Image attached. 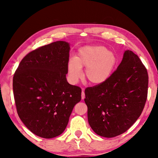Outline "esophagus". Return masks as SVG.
Returning a JSON list of instances; mask_svg holds the SVG:
<instances>
[{
	"label": "esophagus",
	"mask_w": 158,
	"mask_h": 158,
	"mask_svg": "<svg viewBox=\"0 0 158 158\" xmlns=\"http://www.w3.org/2000/svg\"><path fill=\"white\" fill-rule=\"evenodd\" d=\"M85 98V93L84 91V89H82V92H81V99L82 100H84Z\"/></svg>",
	"instance_id": "34e87169"
}]
</instances>
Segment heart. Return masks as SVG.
<instances>
[{
    "mask_svg": "<svg viewBox=\"0 0 158 158\" xmlns=\"http://www.w3.org/2000/svg\"><path fill=\"white\" fill-rule=\"evenodd\" d=\"M115 53L103 46H88L80 49L74 59L69 60L68 74L69 81L77 84L85 68L84 77L93 85H100L110 78L116 68Z\"/></svg>",
    "mask_w": 158,
    "mask_h": 158,
    "instance_id": "b5f03b06",
    "label": "heart"
}]
</instances>
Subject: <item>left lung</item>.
<instances>
[{
	"label": "left lung",
	"mask_w": 158,
	"mask_h": 158,
	"mask_svg": "<svg viewBox=\"0 0 158 158\" xmlns=\"http://www.w3.org/2000/svg\"><path fill=\"white\" fill-rule=\"evenodd\" d=\"M148 85L146 67L137 55L125 51L107 81L85 89L88 121L93 130L107 138L126 132L142 113Z\"/></svg>",
	"instance_id": "1"
}]
</instances>
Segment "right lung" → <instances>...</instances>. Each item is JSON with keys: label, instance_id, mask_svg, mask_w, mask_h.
I'll use <instances>...</instances> for the list:
<instances>
[{"label": "right lung", "instance_id": "right-lung-1", "mask_svg": "<svg viewBox=\"0 0 158 158\" xmlns=\"http://www.w3.org/2000/svg\"><path fill=\"white\" fill-rule=\"evenodd\" d=\"M69 43L56 41L28 53L13 77L17 114L37 136L51 139L61 135L81 89L67 81Z\"/></svg>", "mask_w": 158, "mask_h": 158}]
</instances>
